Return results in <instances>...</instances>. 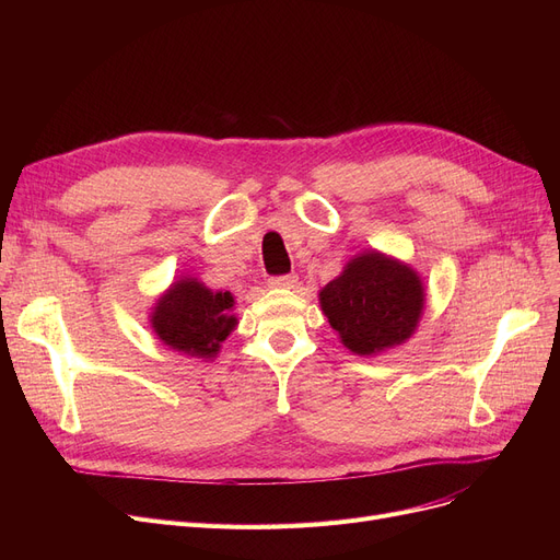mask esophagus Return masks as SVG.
<instances>
[{
	"instance_id": "esophagus-1",
	"label": "esophagus",
	"mask_w": 560,
	"mask_h": 560,
	"mask_svg": "<svg viewBox=\"0 0 560 560\" xmlns=\"http://www.w3.org/2000/svg\"><path fill=\"white\" fill-rule=\"evenodd\" d=\"M268 283L272 288H295L298 283V275H279V277H270Z\"/></svg>"
}]
</instances>
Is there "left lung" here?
<instances>
[{"label": "left lung", "instance_id": "left-lung-1", "mask_svg": "<svg viewBox=\"0 0 560 560\" xmlns=\"http://www.w3.org/2000/svg\"><path fill=\"white\" fill-rule=\"evenodd\" d=\"M319 304L347 349L376 354L416 331L424 292L413 270L370 252L347 262L345 272L319 292Z\"/></svg>", "mask_w": 560, "mask_h": 560}]
</instances>
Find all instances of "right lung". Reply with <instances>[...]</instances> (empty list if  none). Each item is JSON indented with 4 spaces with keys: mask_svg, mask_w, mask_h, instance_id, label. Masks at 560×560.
Returning a JSON list of instances; mask_svg holds the SVG:
<instances>
[{
    "mask_svg": "<svg viewBox=\"0 0 560 560\" xmlns=\"http://www.w3.org/2000/svg\"><path fill=\"white\" fill-rule=\"evenodd\" d=\"M231 308V292H213L195 279H182L159 300L152 327L172 349L211 359L235 325Z\"/></svg>",
    "mask_w": 560,
    "mask_h": 560,
    "instance_id": "1",
    "label": "right lung"
}]
</instances>
